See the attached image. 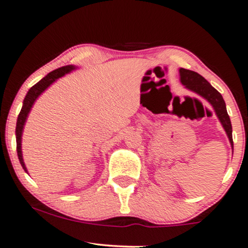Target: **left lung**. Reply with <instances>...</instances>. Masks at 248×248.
<instances>
[{
    "instance_id": "left-lung-1",
    "label": "left lung",
    "mask_w": 248,
    "mask_h": 248,
    "mask_svg": "<svg viewBox=\"0 0 248 248\" xmlns=\"http://www.w3.org/2000/svg\"><path fill=\"white\" fill-rule=\"evenodd\" d=\"M179 72L181 83H182L186 89L193 91L194 93L204 97V99L211 104L212 108H214L218 119L220 120L222 127H224L226 134L228 136L230 145H232L233 151L232 123H230V118L227 113V109H226V103L224 99H222L221 94L215 88H212L210 83H209L203 76L198 74L197 72L190 71V69L186 68H180Z\"/></svg>"
}]
</instances>
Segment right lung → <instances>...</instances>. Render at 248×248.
<instances>
[{"label":"right lung","instance_id":"add662e5","mask_svg":"<svg viewBox=\"0 0 248 248\" xmlns=\"http://www.w3.org/2000/svg\"><path fill=\"white\" fill-rule=\"evenodd\" d=\"M73 69H75V66L73 65H67V66H62L61 68L55 69V71L50 72L49 74L34 84L32 88H31L29 91H28L26 97L23 100V104H22V109H21L19 116H18V120H16V152H18V157L20 160L21 166L23 167V170H27V167L24 165L23 162V157H22V151H21V138H22V131H23V127L24 124H26L27 117L29 114L31 108H32L34 101L38 99V96L40 95L41 93L46 90L48 86L56 81V79L62 78L67 73L72 72Z\"/></svg>","mask_w":248,"mask_h":248}]
</instances>
